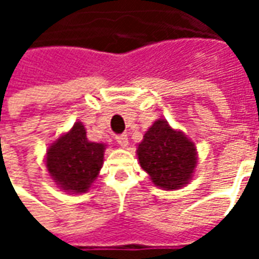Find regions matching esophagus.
<instances>
[{
  "label": "esophagus",
  "instance_id": "1",
  "mask_svg": "<svg viewBox=\"0 0 259 259\" xmlns=\"http://www.w3.org/2000/svg\"><path fill=\"white\" fill-rule=\"evenodd\" d=\"M116 141H118V144L120 147H127V144H129V140H127V135H119L116 136Z\"/></svg>",
  "mask_w": 259,
  "mask_h": 259
}]
</instances>
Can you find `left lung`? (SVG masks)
<instances>
[{"instance_id": "1", "label": "left lung", "mask_w": 259, "mask_h": 259, "mask_svg": "<svg viewBox=\"0 0 259 259\" xmlns=\"http://www.w3.org/2000/svg\"><path fill=\"white\" fill-rule=\"evenodd\" d=\"M137 157L152 183L162 190L189 185L197 166L194 143L166 119H158L150 126L137 147Z\"/></svg>"}]
</instances>
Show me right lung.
I'll use <instances>...</instances> for the list:
<instances>
[{"instance_id": "obj_1", "label": "right lung", "mask_w": 259, "mask_h": 259, "mask_svg": "<svg viewBox=\"0 0 259 259\" xmlns=\"http://www.w3.org/2000/svg\"><path fill=\"white\" fill-rule=\"evenodd\" d=\"M105 144L87 139L81 122H76L68 133L48 147L46 166L59 189L81 194L90 189L104 163Z\"/></svg>"}]
</instances>
